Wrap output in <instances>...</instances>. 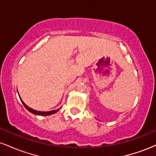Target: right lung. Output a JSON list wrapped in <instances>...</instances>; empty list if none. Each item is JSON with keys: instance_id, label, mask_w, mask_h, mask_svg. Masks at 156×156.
Masks as SVG:
<instances>
[{"instance_id": "1", "label": "right lung", "mask_w": 156, "mask_h": 156, "mask_svg": "<svg viewBox=\"0 0 156 156\" xmlns=\"http://www.w3.org/2000/svg\"><path fill=\"white\" fill-rule=\"evenodd\" d=\"M20 101L21 102L23 103V104L24 105V106L26 107V108L27 109V110L29 111L30 112H31L32 114H37V115H42V116H48V115H51V114H55V112H58V110H59L60 108L58 109H56V110H54V111H51V112H38V111H36V110H34V109H32L31 108H29L28 106H27V105L25 104L24 103H23V101L21 100L20 98Z\"/></svg>"}]
</instances>
